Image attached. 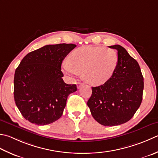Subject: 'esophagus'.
<instances>
[{"instance_id":"34e87169","label":"esophagus","mask_w":158,"mask_h":158,"mask_svg":"<svg viewBox=\"0 0 158 158\" xmlns=\"http://www.w3.org/2000/svg\"><path fill=\"white\" fill-rule=\"evenodd\" d=\"M82 85H83V83H81V82H78V83H77V88H79Z\"/></svg>"}]
</instances>
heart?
<instances>
[{
  "label": "heart",
  "instance_id": "heart-1",
  "mask_svg": "<svg viewBox=\"0 0 158 158\" xmlns=\"http://www.w3.org/2000/svg\"><path fill=\"white\" fill-rule=\"evenodd\" d=\"M118 56L112 48L83 46L70 54L69 61L62 64L64 72L70 77L83 73L85 81L99 85L108 81L116 69Z\"/></svg>",
  "mask_w": 158,
  "mask_h": 158
}]
</instances>
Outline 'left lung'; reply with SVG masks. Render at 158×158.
Instances as JSON below:
<instances>
[{"instance_id": "obj_1", "label": "left lung", "mask_w": 158, "mask_h": 158, "mask_svg": "<svg viewBox=\"0 0 158 158\" xmlns=\"http://www.w3.org/2000/svg\"><path fill=\"white\" fill-rule=\"evenodd\" d=\"M118 51V62L111 78L92 88L88 106L101 125L116 126L130 120L143 100L144 79L137 61L120 45L109 46Z\"/></svg>"}]
</instances>
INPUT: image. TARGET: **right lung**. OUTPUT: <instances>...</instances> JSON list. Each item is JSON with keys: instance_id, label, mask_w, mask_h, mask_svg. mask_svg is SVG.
I'll return each instance as SVG.
<instances>
[{"instance_id": "1", "label": "right lung", "mask_w": 158, "mask_h": 158, "mask_svg": "<svg viewBox=\"0 0 158 158\" xmlns=\"http://www.w3.org/2000/svg\"><path fill=\"white\" fill-rule=\"evenodd\" d=\"M76 47L73 44L46 45L28 53L14 75V100L26 120L38 125L56 121L62 115L75 84L64 81V59Z\"/></svg>"}]
</instances>
